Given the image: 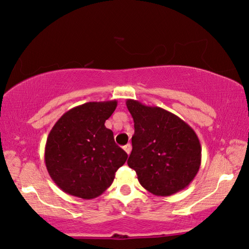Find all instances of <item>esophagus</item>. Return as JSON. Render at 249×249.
<instances>
[{
  "label": "esophagus",
  "mask_w": 249,
  "mask_h": 249,
  "mask_svg": "<svg viewBox=\"0 0 249 249\" xmlns=\"http://www.w3.org/2000/svg\"><path fill=\"white\" fill-rule=\"evenodd\" d=\"M124 150L125 151V153H127V154L129 155L130 152H131V144H130V143H128V144H125V145L124 146Z\"/></svg>",
  "instance_id": "34e87169"
}]
</instances>
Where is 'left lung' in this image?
I'll return each mask as SVG.
<instances>
[{
	"label": "left lung",
	"mask_w": 249,
	"mask_h": 249,
	"mask_svg": "<svg viewBox=\"0 0 249 249\" xmlns=\"http://www.w3.org/2000/svg\"><path fill=\"white\" fill-rule=\"evenodd\" d=\"M134 122L128 165L149 193L168 197L189 186L201 165V145L188 124L165 109L127 99Z\"/></svg>",
	"instance_id": "1"
}]
</instances>
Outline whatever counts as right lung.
<instances>
[{"label":"right lung","instance_id":"right-lung-1","mask_svg":"<svg viewBox=\"0 0 249 249\" xmlns=\"http://www.w3.org/2000/svg\"><path fill=\"white\" fill-rule=\"evenodd\" d=\"M117 100L89 102L61 116L47 138L45 163L51 179L65 194L85 200L102 195L128 154L116 144L105 122Z\"/></svg>","mask_w":249,"mask_h":249}]
</instances>
